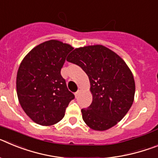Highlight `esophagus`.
Wrapping results in <instances>:
<instances>
[{
	"label": "esophagus",
	"instance_id": "esophagus-1",
	"mask_svg": "<svg viewBox=\"0 0 158 158\" xmlns=\"http://www.w3.org/2000/svg\"><path fill=\"white\" fill-rule=\"evenodd\" d=\"M79 93H80V91H77V92H76V93H75V96H76V98L78 96Z\"/></svg>",
	"mask_w": 158,
	"mask_h": 158
}]
</instances>
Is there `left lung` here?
Here are the masks:
<instances>
[{
	"mask_svg": "<svg viewBox=\"0 0 158 158\" xmlns=\"http://www.w3.org/2000/svg\"><path fill=\"white\" fill-rule=\"evenodd\" d=\"M67 61L79 65L90 81L93 102L81 109L85 123L95 131L116 125L128 112L135 97V80L126 62L102 45L76 48Z\"/></svg>",
	"mask_w": 158,
	"mask_h": 158,
	"instance_id": "1",
	"label": "left lung"
}]
</instances>
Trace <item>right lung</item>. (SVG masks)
Masks as SVG:
<instances>
[{
    "label": "right lung",
    "mask_w": 158,
    "mask_h": 158,
    "mask_svg": "<svg viewBox=\"0 0 158 158\" xmlns=\"http://www.w3.org/2000/svg\"><path fill=\"white\" fill-rule=\"evenodd\" d=\"M69 44L49 40L36 46L24 57L16 76V91L24 112L42 126H51L65 115L74 95L61 75Z\"/></svg>",
    "instance_id": "obj_1"
}]
</instances>
